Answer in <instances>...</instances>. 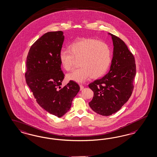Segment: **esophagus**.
Returning a JSON list of instances; mask_svg holds the SVG:
<instances>
[{"label": "esophagus", "instance_id": "34e87169", "mask_svg": "<svg viewBox=\"0 0 157 157\" xmlns=\"http://www.w3.org/2000/svg\"><path fill=\"white\" fill-rule=\"evenodd\" d=\"M79 86H80V90H82L83 89V88H84V86L83 85H80Z\"/></svg>", "mask_w": 157, "mask_h": 157}]
</instances>
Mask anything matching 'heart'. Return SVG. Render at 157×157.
<instances>
[{
  "label": "heart",
  "instance_id": "obj_1",
  "mask_svg": "<svg viewBox=\"0 0 157 157\" xmlns=\"http://www.w3.org/2000/svg\"><path fill=\"white\" fill-rule=\"evenodd\" d=\"M59 59L66 71L71 70L74 59H78L79 67L68 74L67 78L83 83L91 76L98 78L107 72L112 61V53L107 43L95 39L81 38L71 44L69 50L61 49Z\"/></svg>",
  "mask_w": 157,
  "mask_h": 157
}]
</instances>
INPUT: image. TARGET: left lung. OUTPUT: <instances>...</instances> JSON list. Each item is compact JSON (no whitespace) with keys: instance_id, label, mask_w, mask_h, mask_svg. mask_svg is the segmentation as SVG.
Wrapping results in <instances>:
<instances>
[{"instance_id":"8db88e82","label":"left lung","mask_w":157,"mask_h":157,"mask_svg":"<svg viewBox=\"0 0 157 157\" xmlns=\"http://www.w3.org/2000/svg\"><path fill=\"white\" fill-rule=\"evenodd\" d=\"M108 34L111 36L114 46L110 70L102 78L89 85L94 93L89 106L103 116L115 113L128 101L136 72L135 57L126 44L113 34Z\"/></svg>"}]
</instances>
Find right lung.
<instances>
[{
    "label": "right lung",
    "mask_w": 157,
    "mask_h": 157,
    "mask_svg": "<svg viewBox=\"0 0 157 157\" xmlns=\"http://www.w3.org/2000/svg\"><path fill=\"white\" fill-rule=\"evenodd\" d=\"M63 31L46 33L33 44L27 58L26 82L37 103L60 118L71 108L79 86L70 81L62 87L64 74L59 56L64 42Z\"/></svg>",
    "instance_id": "1"
}]
</instances>
